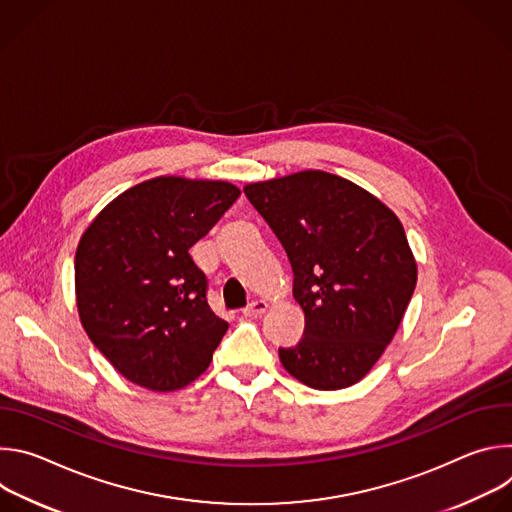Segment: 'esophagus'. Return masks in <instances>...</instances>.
I'll return each mask as SVG.
<instances>
[{"instance_id": "obj_1", "label": "esophagus", "mask_w": 512, "mask_h": 512, "mask_svg": "<svg viewBox=\"0 0 512 512\" xmlns=\"http://www.w3.org/2000/svg\"><path fill=\"white\" fill-rule=\"evenodd\" d=\"M267 310V302L265 300H255L251 302L245 310H243V316H259Z\"/></svg>"}]
</instances>
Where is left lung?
I'll list each match as a JSON object with an SVG mask.
<instances>
[{"mask_svg":"<svg viewBox=\"0 0 512 512\" xmlns=\"http://www.w3.org/2000/svg\"><path fill=\"white\" fill-rule=\"evenodd\" d=\"M243 190L283 245L294 269V298L306 316L300 342L279 348L283 369L320 391L358 383L393 340L417 283L397 214L354 182L322 170Z\"/></svg>","mask_w":512,"mask_h":512,"instance_id":"obj_1","label":"left lung"}]
</instances>
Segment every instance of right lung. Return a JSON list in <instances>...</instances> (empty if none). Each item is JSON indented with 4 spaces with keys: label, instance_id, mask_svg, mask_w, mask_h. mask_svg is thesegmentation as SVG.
<instances>
[{
    "label": "right lung",
    "instance_id": "obj_1",
    "mask_svg": "<svg viewBox=\"0 0 512 512\" xmlns=\"http://www.w3.org/2000/svg\"><path fill=\"white\" fill-rule=\"evenodd\" d=\"M241 196L223 180L158 176L113 198L75 255L81 324L127 381L156 393L196 381L229 324L188 249Z\"/></svg>",
    "mask_w": 512,
    "mask_h": 512
}]
</instances>
